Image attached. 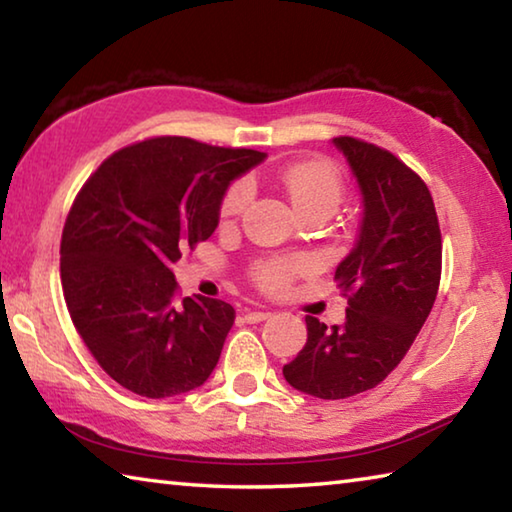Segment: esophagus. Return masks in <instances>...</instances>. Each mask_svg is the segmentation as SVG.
Masks as SVG:
<instances>
[{
  "label": "esophagus",
  "instance_id": "esophagus-1",
  "mask_svg": "<svg viewBox=\"0 0 512 512\" xmlns=\"http://www.w3.org/2000/svg\"><path fill=\"white\" fill-rule=\"evenodd\" d=\"M246 323H262V320L271 318V311H246Z\"/></svg>",
  "mask_w": 512,
  "mask_h": 512
}]
</instances>
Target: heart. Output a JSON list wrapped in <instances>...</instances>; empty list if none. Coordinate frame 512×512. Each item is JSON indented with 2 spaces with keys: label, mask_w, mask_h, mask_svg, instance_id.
Segmentation results:
<instances>
[{
  "label": "heart",
  "mask_w": 512,
  "mask_h": 512,
  "mask_svg": "<svg viewBox=\"0 0 512 512\" xmlns=\"http://www.w3.org/2000/svg\"><path fill=\"white\" fill-rule=\"evenodd\" d=\"M280 185L300 216L327 214L332 216L343 198V180L334 164L323 160L293 162L280 171ZM250 201V185L246 180L232 185L221 201V223H232L244 212ZM307 268L300 257L266 259L253 271L257 287L266 293H282L291 287L293 277Z\"/></svg>",
  "instance_id": "b5f03b06"
}]
</instances>
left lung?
I'll use <instances>...</instances> for the list:
<instances>
[{
    "label": "left lung",
    "mask_w": 512,
    "mask_h": 512,
    "mask_svg": "<svg viewBox=\"0 0 512 512\" xmlns=\"http://www.w3.org/2000/svg\"><path fill=\"white\" fill-rule=\"evenodd\" d=\"M361 192L357 244L336 266L348 291L345 323L327 329L307 316V343L282 368L300 393L345 400L375 388L404 359L436 302L443 262L438 216L427 185L393 153L334 137Z\"/></svg>",
    "instance_id": "8db88e82"
}]
</instances>
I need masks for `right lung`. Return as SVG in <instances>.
Instances as JSON below:
<instances>
[{"mask_svg": "<svg viewBox=\"0 0 512 512\" xmlns=\"http://www.w3.org/2000/svg\"><path fill=\"white\" fill-rule=\"evenodd\" d=\"M266 153L153 137L101 164L60 241V280L76 332L119 386L151 400L203 386L235 309L176 298L173 264L212 237L230 183Z\"/></svg>", "mask_w": 512, "mask_h": 512, "instance_id": "add662e5", "label": "right lung"}]
</instances>
